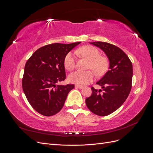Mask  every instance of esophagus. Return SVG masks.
<instances>
[{
	"label": "esophagus",
	"mask_w": 153,
	"mask_h": 153,
	"mask_svg": "<svg viewBox=\"0 0 153 153\" xmlns=\"http://www.w3.org/2000/svg\"><path fill=\"white\" fill-rule=\"evenodd\" d=\"M75 88H78V89H82L83 86L82 85H75Z\"/></svg>",
	"instance_id": "1"
}]
</instances>
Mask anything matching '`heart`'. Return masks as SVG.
Segmentation results:
<instances>
[{"mask_svg": "<svg viewBox=\"0 0 153 153\" xmlns=\"http://www.w3.org/2000/svg\"><path fill=\"white\" fill-rule=\"evenodd\" d=\"M78 53L90 61L89 68L92 69L97 74H102L106 68L107 63L103 58L100 57L98 50L91 46H85L77 50ZM75 55L73 52L66 54L64 59V67L68 71H71L75 67ZM94 73L92 71L84 72L77 70L69 74L68 76L69 82L78 85H84L88 84L93 80Z\"/></svg>", "mask_w": 153, "mask_h": 153, "instance_id": "b5f03b06", "label": "heart"}]
</instances>
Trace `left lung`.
<instances>
[{
  "label": "left lung",
  "mask_w": 153,
  "mask_h": 153,
  "mask_svg": "<svg viewBox=\"0 0 153 153\" xmlns=\"http://www.w3.org/2000/svg\"><path fill=\"white\" fill-rule=\"evenodd\" d=\"M90 44L103 51L109 61V68L96 82L102 90L92 87V94L86 98L85 103L92 113L106 116L117 110L128 97L131 89L133 66L128 55L116 46L101 41ZM102 90L103 93L100 94Z\"/></svg>",
  "instance_id": "obj_1"
}]
</instances>
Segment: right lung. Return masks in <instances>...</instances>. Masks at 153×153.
Wrapping results in <instances>:
<instances>
[{"label": "right lung", "instance_id": "add662e5", "mask_svg": "<svg viewBox=\"0 0 153 153\" xmlns=\"http://www.w3.org/2000/svg\"><path fill=\"white\" fill-rule=\"evenodd\" d=\"M80 42L53 43L37 50L25 66L22 88L29 103L36 112L52 116L61 110L73 84L57 85L66 79L64 57Z\"/></svg>", "mask_w": 153, "mask_h": 153}]
</instances>
